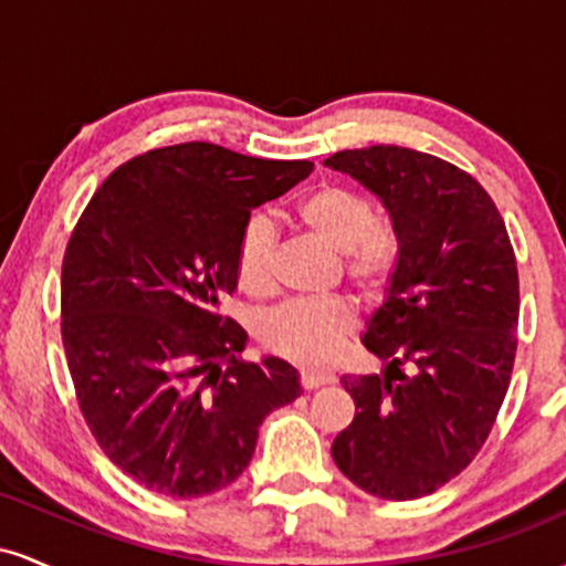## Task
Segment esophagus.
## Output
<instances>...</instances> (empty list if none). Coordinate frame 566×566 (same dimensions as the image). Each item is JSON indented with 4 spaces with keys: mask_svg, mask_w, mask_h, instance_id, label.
<instances>
[{
    "mask_svg": "<svg viewBox=\"0 0 566 566\" xmlns=\"http://www.w3.org/2000/svg\"><path fill=\"white\" fill-rule=\"evenodd\" d=\"M327 382H333V375H327V373H308V369H305V373H301V386L305 388V391H314V388L327 386Z\"/></svg>",
    "mask_w": 566,
    "mask_h": 566,
    "instance_id": "esophagus-1",
    "label": "esophagus"
}]
</instances>
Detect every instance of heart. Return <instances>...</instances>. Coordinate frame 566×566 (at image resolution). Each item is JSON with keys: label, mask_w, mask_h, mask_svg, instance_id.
Here are the masks:
<instances>
[{"label": "heart", "mask_w": 566, "mask_h": 566, "mask_svg": "<svg viewBox=\"0 0 566 566\" xmlns=\"http://www.w3.org/2000/svg\"><path fill=\"white\" fill-rule=\"evenodd\" d=\"M305 231L337 255H346L350 282L365 292L388 282L399 258L391 231L380 229L375 205L346 186H322L297 205ZM274 223L252 216L237 242L239 287L263 295L274 282ZM354 311L343 301H292L279 305L261 322V340L276 356L301 367H322L337 354L354 329Z\"/></svg>", "instance_id": "obj_1"}]
</instances>
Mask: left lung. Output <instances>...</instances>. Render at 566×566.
<instances>
[{"label": "left lung", "mask_w": 566, "mask_h": 566, "mask_svg": "<svg viewBox=\"0 0 566 566\" xmlns=\"http://www.w3.org/2000/svg\"><path fill=\"white\" fill-rule=\"evenodd\" d=\"M324 165L382 201L399 258L361 337L382 375H343L356 415L333 458L375 497H426L476 458L516 356L518 274L495 201L469 172L401 146ZM408 373H403V367Z\"/></svg>", "instance_id": "obj_1"}]
</instances>
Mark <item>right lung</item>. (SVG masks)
<instances>
[{
    "mask_svg": "<svg viewBox=\"0 0 566 566\" xmlns=\"http://www.w3.org/2000/svg\"><path fill=\"white\" fill-rule=\"evenodd\" d=\"M311 170L193 140L125 161L84 207L63 255V348L95 441L146 490L229 486L265 415L301 396L287 361L239 359L247 333L220 301L250 212Z\"/></svg>",
    "mask_w": 566,
    "mask_h": 566,
    "instance_id": "add662e5",
    "label": "right lung"
}]
</instances>
